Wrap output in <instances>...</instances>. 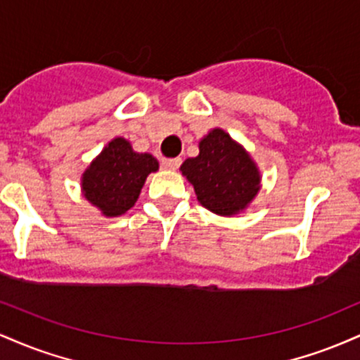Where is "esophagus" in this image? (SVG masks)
Listing matches in <instances>:
<instances>
[{
	"mask_svg": "<svg viewBox=\"0 0 360 360\" xmlns=\"http://www.w3.org/2000/svg\"><path fill=\"white\" fill-rule=\"evenodd\" d=\"M179 166H181L179 157H176V159H162V167L166 169V171H176Z\"/></svg>",
	"mask_w": 360,
	"mask_h": 360,
	"instance_id": "1",
	"label": "esophagus"
}]
</instances>
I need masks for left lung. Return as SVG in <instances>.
<instances>
[{"label": "left lung", "mask_w": 360, "mask_h": 360, "mask_svg": "<svg viewBox=\"0 0 360 360\" xmlns=\"http://www.w3.org/2000/svg\"><path fill=\"white\" fill-rule=\"evenodd\" d=\"M198 147L200 154L186 159L181 172L193 184L200 205L220 217L249 208L262 179L249 152L223 128L210 130Z\"/></svg>", "instance_id": "8db88e82"}]
</instances>
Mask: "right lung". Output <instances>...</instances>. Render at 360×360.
Wrapping results in <instances>:
<instances>
[{
  "label": "right lung",
  "instance_id": "right-lung-1",
  "mask_svg": "<svg viewBox=\"0 0 360 360\" xmlns=\"http://www.w3.org/2000/svg\"><path fill=\"white\" fill-rule=\"evenodd\" d=\"M157 171L159 160L154 155L135 152L127 139L117 137L106 143L82 172V196L103 217H120L137 203L147 176Z\"/></svg>",
  "mask_w": 360,
  "mask_h": 360
}]
</instances>
